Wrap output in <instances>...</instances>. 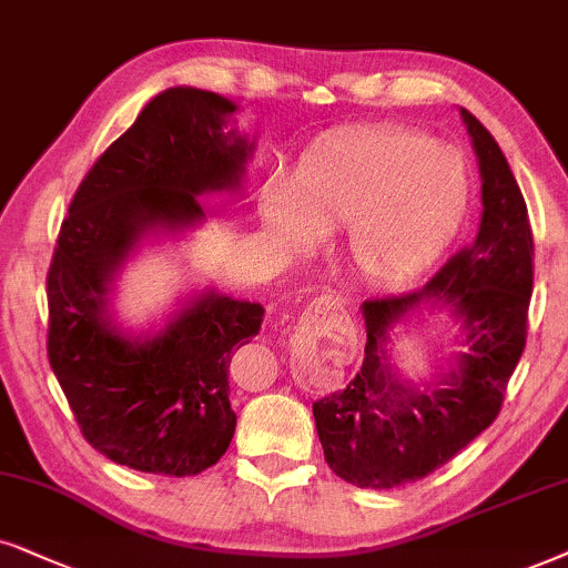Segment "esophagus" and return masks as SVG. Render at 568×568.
Returning a JSON list of instances; mask_svg holds the SVG:
<instances>
[{
  "instance_id": "34e87169",
  "label": "esophagus",
  "mask_w": 568,
  "mask_h": 568,
  "mask_svg": "<svg viewBox=\"0 0 568 568\" xmlns=\"http://www.w3.org/2000/svg\"><path fill=\"white\" fill-rule=\"evenodd\" d=\"M343 306H345V298H343V296H337V293L327 291V293H322L320 298H314V301H312V306L306 308V316H304V320H306V322H314L316 316H320V314L335 312V308H343Z\"/></svg>"
}]
</instances>
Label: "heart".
I'll return each instance as SVG.
<instances>
[{
    "label": "heart",
    "mask_w": 568,
    "mask_h": 568,
    "mask_svg": "<svg viewBox=\"0 0 568 568\" xmlns=\"http://www.w3.org/2000/svg\"><path fill=\"white\" fill-rule=\"evenodd\" d=\"M465 163L455 148L410 132H355L301 158L291 186L262 189L275 236L306 244L312 230L347 229V260L368 285H397L442 252L465 207Z\"/></svg>",
    "instance_id": "b5f03b06"
}]
</instances>
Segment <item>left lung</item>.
<instances>
[{
    "instance_id": "8db88e82",
    "label": "left lung",
    "mask_w": 568,
    "mask_h": 568,
    "mask_svg": "<svg viewBox=\"0 0 568 568\" xmlns=\"http://www.w3.org/2000/svg\"><path fill=\"white\" fill-rule=\"evenodd\" d=\"M480 169L478 236L418 291L363 301L366 351L345 389L314 403L316 434L332 473L358 488H397L447 465L501 410L527 339L532 229L525 196L486 126L459 109ZM428 303L464 327L468 353L420 388L388 363L390 329Z\"/></svg>"
}]
</instances>
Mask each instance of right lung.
I'll list each match as a JSON object with an SVG mask.
<instances>
[{"instance_id":"obj_1","label":"right lung","mask_w":568,"mask_h":568,"mask_svg":"<svg viewBox=\"0 0 568 568\" xmlns=\"http://www.w3.org/2000/svg\"><path fill=\"white\" fill-rule=\"evenodd\" d=\"M236 103L169 88L98 158L74 192L47 277L49 363L93 449L140 473L184 478L229 449V363L264 308L205 291L153 337L113 322L109 291L148 233L192 229L196 196L236 192L254 142L225 132Z\"/></svg>"}]
</instances>
